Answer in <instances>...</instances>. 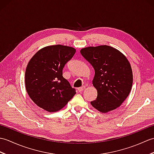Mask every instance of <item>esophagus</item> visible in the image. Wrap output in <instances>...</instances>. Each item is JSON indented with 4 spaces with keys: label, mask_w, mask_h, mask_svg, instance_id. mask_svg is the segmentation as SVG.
I'll use <instances>...</instances> for the list:
<instances>
[{
    "label": "esophagus",
    "mask_w": 154,
    "mask_h": 154,
    "mask_svg": "<svg viewBox=\"0 0 154 154\" xmlns=\"http://www.w3.org/2000/svg\"><path fill=\"white\" fill-rule=\"evenodd\" d=\"M85 89V86H82V87H79V88H78V91H79V92H82V91Z\"/></svg>",
    "instance_id": "1"
}]
</instances>
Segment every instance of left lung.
<instances>
[{
	"mask_svg": "<svg viewBox=\"0 0 154 154\" xmlns=\"http://www.w3.org/2000/svg\"><path fill=\"white\" fill-rule=\"evenodd\" d=\"M81 54L93 67V86L97 99L91 105L106 113L119 107L131 91L133 75L128 60L120 51L109 45L81 49Z\"/></svg>",
	"mask_w": 154,
	"mask_h": 154,
	"instance_id": "left-lung-1",
	"label": "left lung"
}]
</instances>
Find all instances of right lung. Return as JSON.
I'll return each instance as SVG.
<instances>
[{
  "mask_svg": "<svg viewBox=\"0 0 154 154\" xmlns=\"http://www.w3.org/2000/svg\"><path fill=\"white\" fill-rule=\"evenodd\" d=\"M76 50L62 45H50L35 53L28 63L25 85L37 105L53 112L64 107L76 93L63 77V69Z\"/></svg>",
  "mask_w": 154,
  "mask_h": 154,
  "instance_id": "right-lung-1",
  "label": "right lung"
}]
</instances>
